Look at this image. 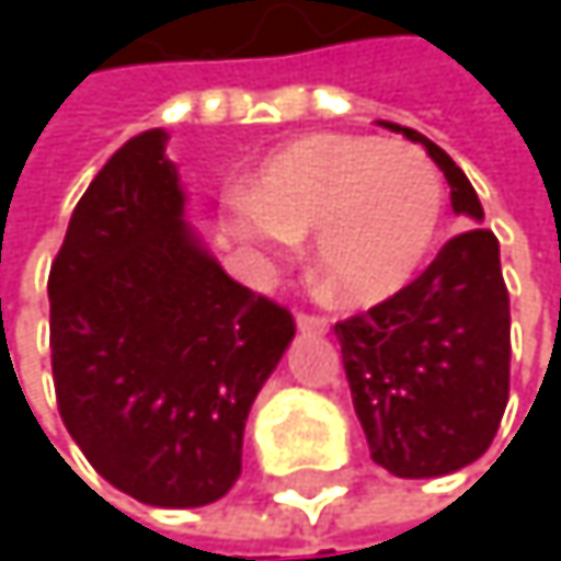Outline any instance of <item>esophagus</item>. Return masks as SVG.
<instances>
[{
    "instance_id": "obj_1",
    "label": "esophagus",
    "mask_w": 561,
    "mask_h": 561,
    "mask_svg": "<svg viewBox=\"0 0 561 561\" xmlns=\"http://www.w3.org/2000/svg\"><path fill=\"white\" fill-rule=\"evenodd\" d=\"M295 324H298V331H318V334H324L331 328L324 314H308V311H298L295 314Z\"/></svg>"
}]
</instances>
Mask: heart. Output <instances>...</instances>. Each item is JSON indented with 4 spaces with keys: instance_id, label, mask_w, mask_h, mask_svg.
<instances>
[{
    "instance_id": "heart-1",
    "label": "heart",
    "mask_w": 561,
    "mask_h": 561,
    "mask_svg": "<svg viewBox=\"0 0 561 561\" xmlns=\"http://www.w3.org/2000/svg\"><path fill=\"white\" fill-rule=\"evenodd\" d=\"M442 210V178L422 149L308 133L256 165L230 230L270 263L311 233L314 270L331 291L347 305H374L415 276Z\"/></svg>"
}]
</instances>
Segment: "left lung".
Instances as JSON below:
<instances>
[{
    "mask_svg": "<svg viewBox=\"0 0 561 561\" xmlns=\"http://www.w3.org/2000/svg\"><path fill=\"white\" fill-rule=\"evenodd\" d=\"M451 184L455 214L484 220L468 174L409 126ZM370 458L396 478H442L478 461L510 396V295L488 227L451 237L428 270L364 314L334 324Z\"/></svg>",
    "mask_w": 561,
    "mask_h": 561,
    "instance_id": "8db88e82",
    "label": "left lung"
}]
</instances>
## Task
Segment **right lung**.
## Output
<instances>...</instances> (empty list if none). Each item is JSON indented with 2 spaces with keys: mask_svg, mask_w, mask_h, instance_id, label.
I'll use <instances>...</instances> for the list:
<instances>
[{
  "mask_svg": "<svg viewBox=\"0 0 561 561\" xmlns=\"http://www.w3.org/2000/svg\"><path fill=\"white\" fill-rule=\"evenodd\" d=\"M169 136L129 139L77 201L48 276L57 412L87 461L149 506L220 501L291 311L233 282L184 224Z\"/></svg>",
  "mask_w": 561,
  "mask_h": 561,
  "instance_id": "1",
  "label": "right lung"
}]
</instances>
